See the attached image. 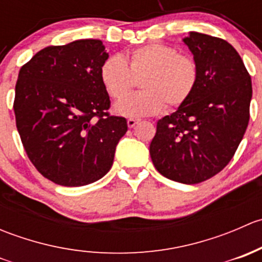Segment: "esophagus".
Wrapping results in <instances>:
<instances>
[{"instance_id": "1", "label": "esophagus", "mask_w": 262, "mask_h": 262, "mask_svg": "<svg viewBox=\"0 0 262 262\" xmlns=\"http://www.w3.org/2000/svg\"><path fill=\"white\" fill-rule=\"evenodd\" d=\"M126 123H128V126H129V128H134V126H136L137 124L139 123V119L129 118V119H128V121H126Z\"/></svg>"}]
</instances>
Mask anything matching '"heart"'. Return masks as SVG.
Masks as SVG:
<instances>
[{"mask_svg": "<svg viewBox=\"0 0 262 262\" xmlns=\"http://www.w3.org/2000/svg\"><path fill=\"white\" fill-rule=\"evenodd\" d=\"M142 77L143 91L115 105L118 114L130 118L155 115L166 106L173 109L185 104L196 89L199 68L191 57L179 54L175 48L160 43L147 44L132 50L128 62L112 55L102 63L100 78L110 97H125Z\"/></svg>", "mask_w": 262, "mask_h": 262, "instance_id": "heart-1", "label": "heart"}]
</instances>
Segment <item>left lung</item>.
Returning <instances> with one entry per match:
<instances>
[{
  "label": "left lung",
  "mask_w": 262,
  "mask_h": 262,
  "mask_svg": "<svg viewBox=\"0 0 262 262\" xmlns=\"http://www.w3.org/2000/svg\"><path fill=\"white\" fill-rule=\"evenodd\" d=\"M184 43L199 81L185 104L157 121L149 153L161 175L191 185L221 172L234 156L250 120L252 83L237 50L223 39L190 31Z\"/></svg>",
  "instance_id": "obj_1"
}]
</instances>
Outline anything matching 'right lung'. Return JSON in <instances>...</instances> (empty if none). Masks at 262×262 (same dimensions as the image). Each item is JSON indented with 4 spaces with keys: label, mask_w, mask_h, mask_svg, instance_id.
<instances>
[{
    "label": "right lung",
    "mask_w": 262,
    "mask_h": 262,
    "mask_svg": "<svg viewBox=\"0 0 262 262\" xmlns=\"http://www.w3.org/2000/svg\"><path fill=\"white\" fill-rule=\"evenodd\" d=\"M109 58L101 40L81 39L36 53L15 87L16 128L29 160L46 179L83 186L107 173L126 119L110 115L100 78Z\"/></svg>",
    "instance_id": "1"
}]
</instances>
